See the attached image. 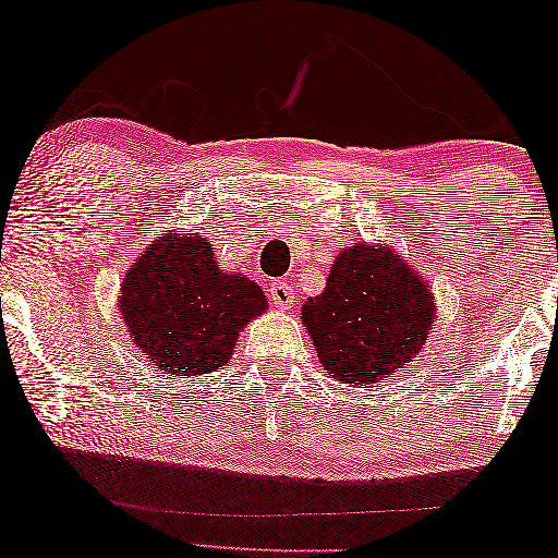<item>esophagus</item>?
<instances>
[{"mask_svg": "<svg viewBox=\"0 0 558 558\" xmlns=\"http://www.w3.org/2000/svg\"><path fill=\"white\" fill-rule=\"evenodd\" d=\"M269 301L277 308H291V301H294V291H291V284H287V281H271L269 287Z\"/></svg>", "mask_w": 558, "mask_h": 558, "instance_id": "obj_1", "label": "esophagus"}]
</instances>
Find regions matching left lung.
Segmentation results:
<instances>
[{
  "instance_id": "left-lung-1",
  "label": "left lung",
  "mask_w": 558,
  "mask_h": 558,
  "mask_svg": "<svg viewBox=\"0 0 558 558\" xmlns=\"http://www.w3.org/2000/svg\"><path fill=\"white\" fill-rule=\"evenodd\" d=\"M326 373L380 383L415 359L435 318L433 291L390 246L355 244L336 257L324 294L301 308Z\"/></svg>"
}]
</instances>
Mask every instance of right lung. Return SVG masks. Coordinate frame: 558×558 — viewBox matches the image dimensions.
Listing matches in <instances>:
<instances>
[{"mask_svg": "<svg viewBox=\"0 0 558 558\" xmlns=\"http://www.w3.org/2000/svg\"><path fill=\"white\" fill-rule=\"evenodd\" d=\"M118 306L145 359L172 376H203L230 361L267 299L244 274L219 269L205 236L166 234L128 269Z\"/></svg>", "mask_w": 558, "mask_h": 558, "instance_id": "add662e5", "label": "right lung"}]
</instances>
